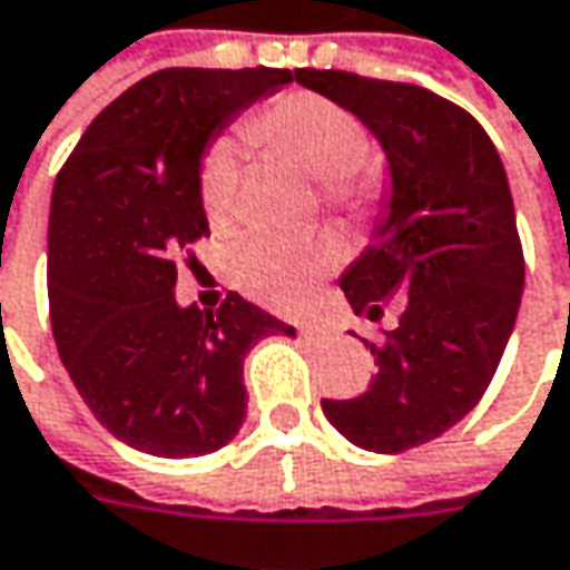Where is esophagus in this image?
I'll return each mask as SVG.
<instances>
[{
	"label": "esophagus",
	"mask_w": 570,
	"mask_h": 570,
	"mask_svg": "<svg viewBox=\"0 0 570 570\" xmlns=\"http://www.w3.org/2000/svg\"><path fill=\"white\" fill-rule=\"evenodd\" d=\"M327 327H314V324H311V327H301V336H304V340H321V336H327Z\"/></svg>",
	"instance_id": "obj_1"
}]
</instances>
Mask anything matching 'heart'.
Masks as SVG:
<instances>
[{"label": "heart", "instance_id": "1", "mask_svg": "<svg viewBox=\"0 0 570 570\" xmlns=\"http://www.w3.org/2000/svg\"><path fill=\"white\" fill-rule=\"evenodd\" d=\"M246 144L298 166L314 183L350 191L353 176L368 163V137L356 118L317 92H285L243 125ZM240 166L230 147H214L202 163L198 198L212 227H227L237 214ZM336 266L330 240H301L285 234H256L234 256L237 285L249 298L275 311H298Z\"/></svg>", "mask_w": 570, "mask_h": 570}]
</instances>
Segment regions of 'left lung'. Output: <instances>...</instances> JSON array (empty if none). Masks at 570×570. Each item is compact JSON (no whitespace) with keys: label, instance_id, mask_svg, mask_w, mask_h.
<instances>
[{"label":"left lung","instance_id":"left-lung-1","mask_svg":"<svg viewBox=\"0 0 570 570\" xmlns=\"http://www.w3.org/2000/svg\"><path fill=\"white\" fill-rule=\"evenodd\" d=\"M301 86L353 111L382 144L391 195L375 237L343 272L350 307L397 327L368 343L379 375L327 420L358 449L404 452L442 436L498 372L523 295V246L498 147L455 101L343 70H295Z\"/></svg>","mask_w":570,"mask_h":570}]
</instances>
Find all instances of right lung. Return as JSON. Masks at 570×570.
I'll use <instances>...</instances> for the list:
<instances>
[{
	"mask_svg": "<svg viewBox=\"0 0 570 570\" xmlns=\"http://www.w3.org/2000/svg\"><path fill=\"white\" fill-rule=\"evenodd\" d=\"M292 70H159L121 92L63 163L47 224L57 353L101 426L159 459L208 455L240 433L243 358L295 336L230 292L179 307L176 256L208 237L198 179L212 140Z\"/></svg>",
	"mask_w": 570,
	"mask_h": 570,
	"instance_id": "obj_1",
	"label": "right lung"
}]
</instances>
